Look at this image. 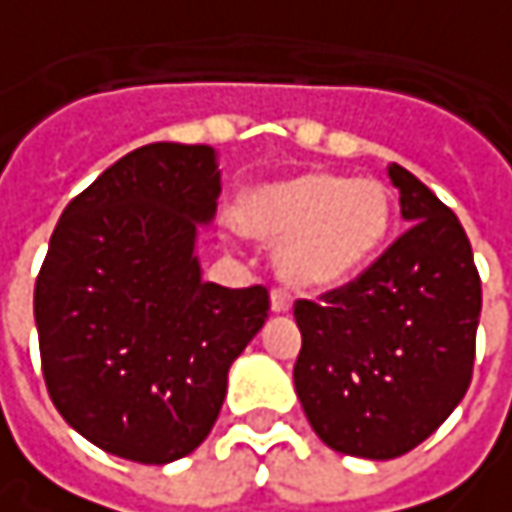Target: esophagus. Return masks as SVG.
I'll list each match as a JSON object with an SVG mask.
<instances>
[{"instance_id":"obj_1","label":"esophagus","mask_w":512,"mask_h":512,"mask_svg":"<svg viewBox=\"0 0 512 512\" xmlns=\"http://www.w3.org/2000/svg\"><path fill=\"white\" fill-rule=\"evenodd\" d=\"M289 309H292V295L283 292V289H275V292H272V312L283 315V312H289Z\"/></svg>"}]
</instances>
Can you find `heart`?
I'll return each instance as SVG.
<instances>
[{"mask_svg": "<svg viewBox=\"0 0 512 512\" xmlns=\"http://www.w3.org/2000/svg\"><path fill=\"white\" fill-rule=\"evenodd\" d=\"M240 229L280 240L278 275L300 289H329L358 275L392 223V197L381 180L312 171L249 191L237 209Z\"/></svg>", "mask_w": 512, "mask_h": 512, "instance_id": "b5f03b06", "label": "heart"}]
</instances>
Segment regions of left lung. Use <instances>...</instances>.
<instances>
[{
    "label": "left lung",
    "instance_id": "left-lung-1",
    "mask_svg": "<svg viewBox=\"0 0 512 512\" xmlns=\"http://www.w3.org/2000/svg\"><path fill=\"white\" fill-rule=\"evenodd\" d=\"M389 180L410 229L352 283L295 303L300 407L326 447L372 461L410 453L456 410L481 315L456 214L398 163Z\"/></svg>",
    "mask_w": 512,
    "mask_h": 512
}]
</instances>
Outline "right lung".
Listing matches in <instances>:
<instances>
[{
	"label": "right lung",
	"mask_w": 512,
	"mask_h": 512,
	"mask_svg": "<svg viewBox=\"0 0 512 512\" xmlns=\"http://www.w3.org/2000/svg\"><path fill=\"white\" fill-rule=\"evenodd\" d=\"M217 197L212 145L151 143L105 168L51 234L34 289L42 375L59 415L111 456L197 450L269 318L266 286L203 280L194 249Z\"/></svg>",
	"instance_id": "right-lung-1"
}]
</instances>
